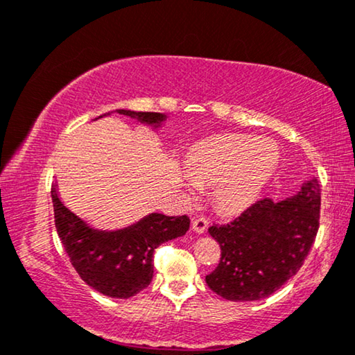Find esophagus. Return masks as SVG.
Masks as SVG:
<instances>
[{"label": "esophagus", "mask_w": 355, "mask_h": 355, "mask_svg": "<svg viewBox=\"0 0 355 355\" xmlns=\"http://www.w3.org/2000/svg\"><path fill=\"white\" fill-rule=\"evenodd\" d=\"M207 226H209V221L205 218H196L193 221V231L196 234H204V232L207 231Z\"/></svg>", "instance_id": "esophagus-1"}]
</instances>
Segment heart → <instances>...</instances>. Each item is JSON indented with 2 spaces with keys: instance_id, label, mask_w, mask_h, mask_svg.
<instances>
[{
  "instance_id": "b5f03b06",
  "label": "heart",
  "mask_w": 355,
  "mask_h": 355,
  "mask_svg": "<svg viewBox=\"0 0 355 355\" xmlns=\"http://www.w3.org/2000/svg\"><path fill=\"white\" fill-rule=\"evenodd\" d=\"M279 150L271 140L226 135L194 146L183 161L194 187H214V202L223 214L245 210L276 171ZM187 196L191 189H184Z\"/></svg>"
}]
</instances>
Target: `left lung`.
Instances as JSON below:
<instances>
[{
    "mask_svg": "<svg viewBox=\"0 0 355 355\" xmlns=\"http://www.w3.org/2000/svg\"><path fill=\"white\" fill-rule=\"evenodd\" d=\"M320 218V187L315 178L301 191L274 202L264 198L228 225H214L221 258L205 276L209 288L230 301L266 298L293 277L313 247Z\"/></svg>",
    "mask_w": 355,
    "mask_h": 355,
    "instance_id": "8db88e82",
    "label": "left lung"
}]
</instances>
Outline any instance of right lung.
<instances>
[{
	"label": "right lung",
	"mask_w": 355,
	"mask_h": 355,
	"mask_svg": "<svg viewBox=\"0 0 355 355\" xmlns=\"http://www.w3.org/2000/svg\"><path fill=\"white\" fill-rule=\"evenodd\" d=\"M139 123L161 127L166 114L118 110ZM110 114V113H108ZM55 228L73 268L89 287L111 298H130L151 284L153 253L162 242L187 234V215L150 214L135 225L118 231L94 230L65 207L52 187Z\"/></svg>",
	"instance_id": "add662e5"
}]
</instances>
